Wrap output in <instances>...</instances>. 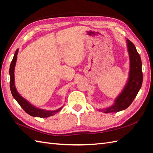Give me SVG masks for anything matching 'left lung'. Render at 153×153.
<instances>
[{"label":"left lung","mask_w":153,"mask_h":153,"mask_svg":"<svg viewBox=\"0 0 153 153\" xmlns=\"http://www.w3.org/2000/svg\"><path fill=\"white\" fill-rule=\"evenodd\" d=\"M128 48L130 59V71L129 79L123 93L117 98L115 104L111 107L105 109V113L117 112L128 108L136 98L141 88L143 81L141 70V60L134 44L127 40Z\"/></svg>","instance_id":"left-lung-1"}]
</instances>
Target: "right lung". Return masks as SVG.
Instances as JSON below:
<instances>
[{"instance_id":"1","label":"right lung","mask_w":153,"mask_h":153,"mask_svg":"<svg viewBox=\"0 0 153 153\" xmlns=\"http://www.w3.org/2000/svg\"><path fill=\"white\" fill-rule=\"evenodd\" d=\"M17 52H18V49H17L14 54L13 58L12 59V61L10 64V90H11V93L13 96V97L16 99V100L17 103L20 105L21 108L28 115H30L33 117H41V118H46V117L52 116L55 114V113L60 111V109L56 110L54 111H46L43 109H40L34 108V106L32 105L29 104L27 100H25L23 98H22L21 96L17 93L16 88L14 85V68H15V65L17 60Z\"/></svg>"}]
</instances>
